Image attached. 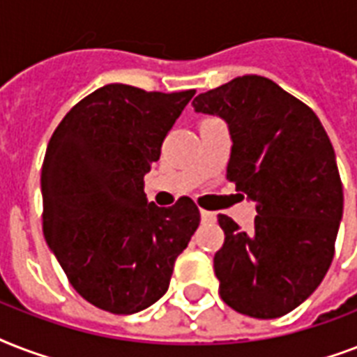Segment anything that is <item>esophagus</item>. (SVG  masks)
Returning a JSON list of instances; mask_svg holds the SVG:
<instances>
[{
  "label": "esophagus",
  "instance_id": "esophagus-1",
  "mask_svg": "<svg viewBox=\"0 0 357 357\" xmlns=\"http://www.w3.org/2000/svg\"><path fill=\"white\" fill-rule=\"evenodd\" d=\"M200 217H202V222H204V224H211V222H215V220H217V213L204 211V209H202Z\"/></svg>",
  "mask_w": 357,
  "mask_h": 357
}]
</instances>
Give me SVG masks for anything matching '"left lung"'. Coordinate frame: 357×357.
I'll return each mask as SVG.
<instances>
[{
	"label": "left lung",
	"mask_w": 357,
	"mask_h": 357,
	"mask_svg": "<svg viewBox=\"0 0 357 357\" xmlns=\"http://www.w3.org/2000/svg\"><path fill=\"white\" fill-rule=\"evenodd\" d=\"M192 105L226 122L234 142L228 179L257 211L250 231L218 215L226 235L213 259L220 296L254 319L285 315L332 265L343 218L332 142L307 105L261 75L235 77Z\"/></svg>",
	"instance_id": "left-lung-1"
}]
</instances>
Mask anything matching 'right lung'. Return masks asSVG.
Listing matches in <instances>:
<instances>
[{"instance_id":"add662e5","label":"right lung","mask_w":357,"mask_h":357,"mask_svg":"<svg viewBox=\"0 0 357 357\" xmlns=\"http://www.w3.org/2000/svg\"><path fill=\"white\" fill-rule=\"evenodd\" d=\"M192 96L111 83L70 109L50 139L46 243L72 287L100 310L131 315L155 304L200 224L190 198L157 207L144 195V176Z\"/></svg>"}]
</instances>
